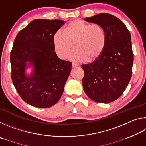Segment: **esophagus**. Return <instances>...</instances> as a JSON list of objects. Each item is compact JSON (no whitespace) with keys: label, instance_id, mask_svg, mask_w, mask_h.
<instances>
[{"label":"esophagus","instance_id":"obj_1","mask_svg":"<svg viewBox=\"0 0 146 146\" xmlns=\"http://www.w3.org/2000/svg\"><path fill=\"white\" fill-rule=\"evenodd\" d=\"M78 64H76L75 63H72V68H75L76 67H78Z\"/></svg>","mask_w":146,"mask_h":146}]
</instances>
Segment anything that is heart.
<instances>
[{"instance_id": "heart-1", "label": "heart", "mask_w": 146, "mask_h": 146, "mask_svg": "<svg viewBox=\"0 0 146 146\" xmlns=\"http://www.w3.org/2000/svg\"><path fill=\"white\" fill-rule=\"evenodd\" d=\"M53 46L59 58L64 59L74 46L76 49L68 56L71 60L82 62L97 60L104 50L106 36L102 27L90 24L82 20L74 19L64 29L54 34Z\"/></svg>"}]
</instances>
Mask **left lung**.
<instances>
[{
  "mask_svg": "<svg viewBox=\"0 0 146 146\" xmlns=\"http://www.w3.org/2000/svg\"><path fill=\"white\" fill-rule=\"evenodd\" d=\"M105 31L106 42L102 55L93 63L82 66L83 88L97 102L110 103L122 95L131 78L133 63L131 34L120 19L108 13L85 18Z\"/></svg>",
  "mask_w": 146,
  "mask_h": 146,
  "instance_id": "8db88e82",
  "label": "left lung"
}]
</instances>
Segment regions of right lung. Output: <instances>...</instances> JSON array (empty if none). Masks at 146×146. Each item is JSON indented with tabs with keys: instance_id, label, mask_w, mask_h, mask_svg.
Returning a JSON list of instances; mask_svg holds the SVG:
<instances>
[{
	"instance_id": "1",
	"label": "right lung",
	"mask_w": 146,
	"mask_h": 146,
	"mask_svg": "<svg viewBox=\"0 0 146 146\" xmlns=\"http://www.w3.org/2000/svg\"><path fill=\"white\" fill-rule=\"evenodd\" d=\"M60 20H33L19 32L10 54L12 82L26 103L36 108L55 105L62 95L72 64L58 57L53 35ZM28 68L32 71L29 74Z\"/></svg>"
}]
</instances>
